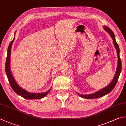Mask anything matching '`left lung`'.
<instances>
[{"label":"left lung","mask_w":126,"mask_h":126,"mask_svg":"<svg viewBox=\"0 0 126 126\" xmlns=\"http://www.w3.org/2000/svg\"><path fill=\"white\" fill-rule=\"evenodd\" d=\"M104 29L105 31H107L108 33L110 34V35L111 36V38L113 40V43L114 44L115 47L116 49L117 52V57H118V63H117V67L115 75L114 77L111 82H110L109 85H108L107 87L103 88V89L100 90L99 91H97L94 93L91 94H87V95H82L78 93V94L81 97L86 98V99H93V98H98L100 97H102L105 95L108 94L111 91L115 86L116 84V83L119 79V76L121 72V69H122V64H121V59L120 57V48L119 47V45L116 43L115 39V36L114 35V33H113V32L111 30V29L109 28V27L107 26H104Z\"/></svg>","instance_id":"1"}]
</instances>
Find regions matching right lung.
<instances>
[{"label":"right lung","instance_id":"1","mask_svg":"<svg viewBox=\"0 0 126 126\" xmlns=\"http://www.w3.org/2000/svg\"><path fill=\"white\" fill-rule=\"evenodd\" d=\"M15 36H14L13 39L10 43L8 48H7V56L6 57V63H5V71L7 75V79H8L9 82L10 84V86L12 90L14 91V92H15L17 94L21 96L24 98L27 99H38L43 98L47 94V93L49 92V91L51 90V88L50 90H48L47 91L44 92V93H30L25 90H24L23 88H21L19 86L15 80L14 79L13 76H12L11 71L10 70V56H11V46L13 43L14 40L15 39Z\"/></svg>","mask_w":126,"mask_h":126}]
</instances>
